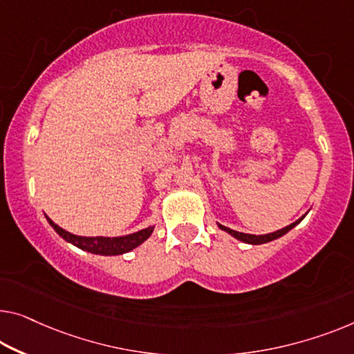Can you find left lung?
Segmentation results:
<instances>
[{"label": "left lung", "instance_id": "1", "mask_svg": "<svg viewBox=\"0 0 354 354\" xmlns=\"http://www.w3.org/2000/svg\"><path fill=\"white\" fill-rule=\"evenodd\" d=\"M304 218H305V216H302V218L295 221V223L286 225V227L279 229V230H277V232H272V234H266V235L241 234V232L232 230V229H229V227H225V225H221V224H218V225H219V229H221V230L227 232V234H230L232 236H235L236 240L243 241V243H250V245H262V243H268V241H272V240H277V239H279V236H283L284 234H288V232L291 230L292 227H295V225H297V224L300 223V221H302Z\"/></svg>", "mask_w": 354, "mask_h": 354}]
</instances>
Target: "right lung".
<instances>
[{"instance_id":"obj_1","label":"right lung","mask_w":354,"mask_h":354,"mask_svg":"<svg viewBox=\"0 0 354 354\" xmlns=\"http://www.w3.org/2000/svg\"><path fill=\"white\" fill-rule=\"evenodd\" d=\"M47 221H49V224L54 227L57 234H59L63 240H66L68 243L100 256H119V254H124V252L135 250L136 246H140L145 240L149 239L152 230H154V225H149V227L135 232V234L124 235V236H113V239H111V236H79L59 227V225H57L54 221H50L49 218H47Z\"/></svg>"}]
</instances>
